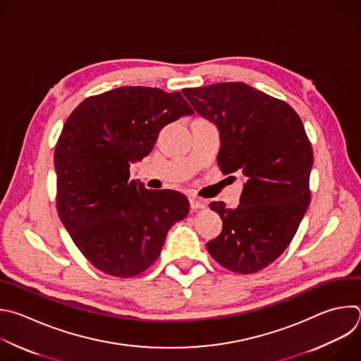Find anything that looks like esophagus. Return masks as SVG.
<instances>
[{
	"mask_svg": "<svg viewBox=\"0 0 361 361\" xmlns=\"http://www.w3.org/2000/svg\"><path fill=\"white\" fill-rule=\"evenodd\" d=\"M207 202L198 197H190V207L192 209H201V208H205Z\"/></svg>",
	"mask_w": 361,
	"mask_h": 361,
	"instance_id": "obj_1",
	"label": "esophagus"
}]
</instances>
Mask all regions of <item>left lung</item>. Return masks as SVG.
I'll use <instances>...</instances> for the list:
<instances>
[{
    "label": "left lung",
    "mask_w": 361,
    "mask_h": 361,
    "mask_svg": "<svg viewBox=\"0 0 361 361\" xmlns=\"http://www.w3.org/2000/svg\"><path fill=\"white\" fill-rule=\"evenodd\" d=\"M183 93L219 130L221 171L245 176L236 208L209 204L222 219V232L207 250L235 274L259 272L289 247L310 202L313 150L302 120L286 102L243 82Z\"/></svg>",
    "instance_id": "8db88e82"
}]
</instances>
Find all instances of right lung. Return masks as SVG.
<instances>
[{
	"mask_svg": "<svg viewBox=\"0 0 361 361\" xmlns=\"http://www.w3.org/2000/svg\"><path fill=\"white\" fill-rule=\"evenodd\" d=\"M194 110L180 92L122 86L89 96L63 125L55 147L56 209L72 241L100 272L133 278L159 258L188 200L130 178L160 130Z\"/></svg>",
	"mask_w": 361,
	"mask_h": 361,
	"instance_id": "add662e5",
	"label": "right lung"
}]
</instances>
